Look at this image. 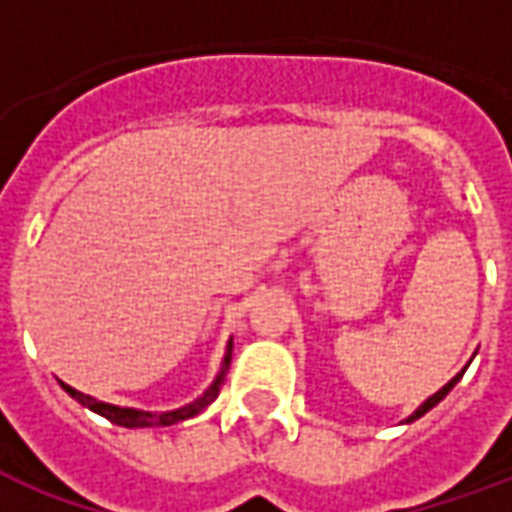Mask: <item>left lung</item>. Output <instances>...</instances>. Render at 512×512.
I'll use <instances>...</instances> for the list:
<instances>
[{
	"mask_svg": "<svg viewBox=\"0 0 512 512\" xmlns=\"http://www.w3.org/2000/svg\"><path fill=\"white\" fill-rule=\"evenodd\" d=\"M461 376H463V370H461V373H458V376L452 378L450 384H444V386H441V389H439V392H436V395L428 397V400H425V403H422V406H419L417 411H414V414H411V417L406 419V422H414V419H419V417H422V414H428L430 408L436 406V403H439V400H444V397H447V392H450L452 386H455V384H458V381H461Z\"/></svg>",
	"mask_w": 512,
	"mask_h": 512,
	"instance_id": "8db88e82",
	"label": "left lung"
}]
</instances>
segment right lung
Returning a JSON list of instances; mask_svg holds the SVG:
<instances>
[{"mask_svg":"<svg viewBox=\"0 0 512 512\" xmlns=\"http://www.w3.org/2000/svg\"><path fill=\"white\" fill-rule=\"evenodd\" d=\"M230 354H233V343L227 345V356H224V365L222 373L216 376V381L211 384V389L205 392L202 397H197L194 403L183 408H175V411H164V414H150V411H136V408H120V406H109V403H101V400H95L90 395H82V392H76L68 384H62V389L68 392L71 397H76L82 406L93 408L95 414H101L109 422H115V425H123V428H164V425H172V422H180V419H189L194 414H200L202 408L211 406L213 400L219 397V389L224 384V376H227V367H230Z\"/></svg>","mask_w":512,"mask_h":512,"instance_id":"obj_1","label":"right lung"}]
</instances>
